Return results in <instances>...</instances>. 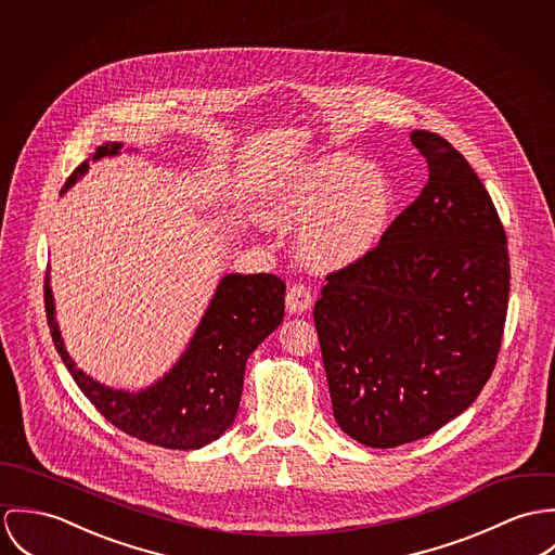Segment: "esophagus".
Wrapping results in <instances>:
<instances>
[{
  "label": "esophagus",
  "mask_w": 555,
  "mask_h": 555,
  "mask_svg": "<svg viewBox=\"0 0 555 555\" xmlns=\"http://www.w3.org/2000/svg\"><path fill=\"white\" fill-rule=\"evenodd\" d=\"M285 302H287V310H289V312H294V314H302V312H307L310 305H312L310 287H307L305 283H294V285L287 289Z\"/></svg>",
  "instance_id": "34e87169"
}]
</instances>
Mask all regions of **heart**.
I'll list each match as a JSON object with an SVG mask.
<instances>
[{"mask_svg": "<svg viewBox=\"0 0 555 555\" xmlns=\"http://www.w3.org/2000/svg\"><path fill=\"white\" fill-rule=\"evenodd\" d=\"M391 186L351 155L298 166L268 189L263 217L281 228L305 225L302 255L314 268L349 266L376 247L391 215Z\"/></svg>", "mask_w": 555, "mask_h": 555, "instance_id": "1", "label": "heart"}]
</instances>
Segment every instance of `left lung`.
Wrapping results in <instances>:
<instances>
[{"label":"left lung","instance_id":"8db88e82","mask_svg":"<svg viewBox=\"0 0 555 555\" xmlns=\"http://www.w3.org/2000/svg\"><path fill=\"white\" fill-rule=\"evenodd\" d=\"M411 140L428 183L369 255L325 276L312 310L334 420L374 449L420 440L475 402L511 289L488 189L442 135L417 129Z\"/></svg>","mask_w":555,"mask_h":555}]
</instances>
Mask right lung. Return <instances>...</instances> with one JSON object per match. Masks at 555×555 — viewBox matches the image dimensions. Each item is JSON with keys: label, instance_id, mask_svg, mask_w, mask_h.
Returning a JSON list of instances; mask_svg holds the SVG:
<instances>
[{"label": "right lung", "instance_id": "add662e5", "mask_svg": "<svg viewBox=\"0 0 555 555\" xmlns=\"http://www.w3.org/2000/svg\"><path fill=\"white\" fill-rule=\"evenodd\" d=\"M119 149V142L98 146L93 159L117 155ZM85 172L87 162L72 172L63 191ZM285 289L287 285L276 274L223 276L179 364L138 393L104 387L74 366L55 321L49 274L44 308L65 369L115 428L155 447L189 451L212 442L232 426L243 396L248 356L281 325Z\"/></svg>", "mask_w": 555, "mask_h": 555}]
</instances>
